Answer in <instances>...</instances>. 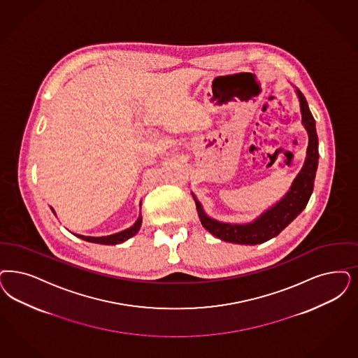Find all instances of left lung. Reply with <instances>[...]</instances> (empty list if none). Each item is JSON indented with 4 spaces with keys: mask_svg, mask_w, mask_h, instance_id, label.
Listing matches in <instances>:
<instances>
[{
    "mask_svg": "<svg viewBox=\"0 0 358 358\" xmlns=\"http://www.w3.org/2000/svg\"><path fill=\"white\" fill-rule=\"evenodd\" d=\"M296 94L300 101L301 123L308 132L307 157L289 190L279 202H276L270 209L262 213L252 222L236 224L220 222L214 218H210L202 209V205L199 203L196 196L192 193L196 201L198 215L202 226L210 234L217 236L218 239L238 245H259L263 242H267L268 239L280 234L307 206L310 194L313 192L315 177L319 165V138L316 134V123L309 111L306 96L297 88Z\"/></svg>",
    "mask_w": 358,
    "mask_h": 358,
    "instance_id": "1",
    "label": "left lung"
}]
</instances>
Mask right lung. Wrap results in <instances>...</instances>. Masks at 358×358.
<instances>
[{
	"label": "right lung",
	"instance_id": "obj_1",
	"mask_svg": "<svg viewBox=\"0 0 358 358\" xmlns=\"http://www.w3.org/2000/svg\"><path fill=\"white\" fill-rule=\"evenodd\" d=\"M141 206V203H140ZM52 213L55 214L54 209L51 208ZM141 222H143V218L141 215L138 217V220L136 221L134 226H131L129 229L120 231V233H116V234L107 235V236H86V235L75 234L78 238H82L83 241L87 242H91V243H99V245H119V243H123L127 239L132 238L134 235L137 234V231L140 230L141 227Z\"/></svg>",
	"mask_w": 358,
	"mask_h": 358
}]
</instances>
